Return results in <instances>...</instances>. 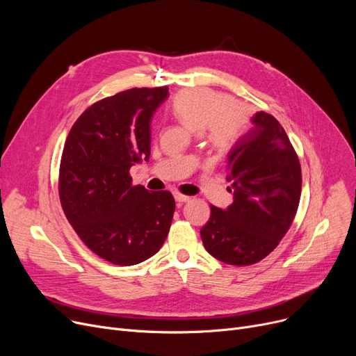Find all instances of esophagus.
I'll list each match as a JSON object with an SVG mask.
<instances>
[{
  "label": "esophagus",
  "instance_id": "34e87169",
  "mask_svg": "<svg viewBox=\"0 0 356 356\" xmlns=\"http://www.w3.org/2000/svg\"><path fill=\"white\" fill-rule=\"evenodd\" d=\"M175 199H176V202H177L179 204H181V203H184V202H189V200H191V197H189V196L181 195V193H179V192H175Z\"/></svg>",
  "mask_w": 356,
  "mask_h": 356
}]
</instances>
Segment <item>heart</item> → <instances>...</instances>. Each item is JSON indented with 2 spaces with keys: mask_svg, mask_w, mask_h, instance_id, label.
I'll return each mask as SVG.
<instances>
[{
  "mask_svg": "<svg viewBox=\"0 0 356 356\" xmlns=\"http://www.w3.org/2000/svg\"><path fill=\"white\" fill-rule=\"evenodd\" d=\"M173 112L196 133L208 129L209 141L219 148L231 145L247 124L244 108L225 93L207 88L180 92L173 101Z\"/></svg>",
  "mask_w": 356,
  "mask_h": 356,
  "instance_id": "1",
  "label": "heart"
}]
</instances>
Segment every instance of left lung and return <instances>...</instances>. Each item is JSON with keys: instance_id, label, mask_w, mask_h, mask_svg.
<instances>
[{"instance_id": "obj_1", "label": "left lung", "mask_w": 356, "mask_h": 356, "mask_svg": "<svg viewBox=\"0 0 356 356\" xmlns=\"http://www.w3.org/2000/svg\"><path fill=\"white\" fill-rule=\"evenodd\" d=\"M231 148L227 161L234 202L211 207L200 229L207 251L231 266H251L266 258L284 236L302 193V168L280 122L264 111Z\"/></svg>"}]
</instances>
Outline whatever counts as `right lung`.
<instances>
[{
	"mask_svg": "<svg viewBox=\"0 0 356 356\" xmlns=\"http://www.w3.org/2000/svg\"><path fill=\"white\" fill-rule=\"evenodd\" d=\"M168 88H133L89 106L66 138L59 175L63 212L83 244L117 266L161 248L176 203L170 192L133 186L129 168L148 161L152 120Z\"/></svg>",
	"mask_w": 356,
	"mask_h": 356,
	"instance_id": "add662e5",
	"label": "right lung"
}]
</instances>
